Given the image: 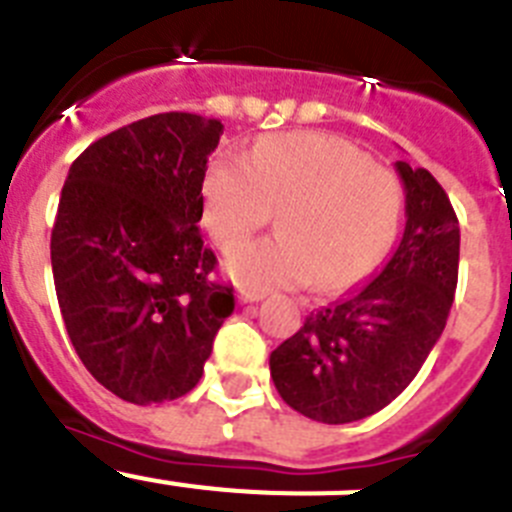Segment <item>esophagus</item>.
I'll list each match as a JSON object with an SVG mask.
<instances>
[{
    "label": "esophagus",
    "instance_id": "esophagus-1",
    "mask_svg": "<svg viewBox=\"0 0 512 512\" xmlns=\"http://www.w3.org/2000/svg\"><path fill=\"white\" fill-rule=\"evenodd\" d=\"M238 300H241V302H259V300H264V292H253V289H238Z\"/></svg>",
    "mask_w": 512,
    "mask_h": 512
}]
</instances>
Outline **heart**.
<instances>
[{
	"mask_svg": "<svg viewBox=\"0 0 512 512\" xmlns=\"http://www.w3.org/2000/svg\"><path fill=\"white\" fill-rule=\"evenodd\" d=\"M280 212V235L228 256L253 292L354 287L387 256L402 217V184L346 140L292 133L261 140L251 158L220 153L202 182V223L225 251Z\"/></svg>",
	"mask_w": 512,
	"mask_h": 512,
	"instance_id": "1",
	"label": "heart"
}]
</instances>
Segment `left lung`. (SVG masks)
<instances>
[{
    "label": "left lung",
    "instance_id": "1",
    "mask_svg": "<svg viewBox=\"0 0 512 512\" xmlns=\"http://www.w3.org/2000/svg\"><path fill=\"white\" fill-rule=\"evenodd\" d=\"M405 233L377 277L320 307L271 351V379L305 418L341 425L387 408L446 328L459 279V220L431 171L397 161Z\"/></svg>",
    "mask_w": 512,
    "mask_h": 512
}]
</instances>
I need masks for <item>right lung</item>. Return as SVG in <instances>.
Masks as SVG:
<instances>
[{
    "instance_id": "right-lung-1",
    "label": "right lung",
    "mask_w": 512,
    "mask_h": 512,
    "mask_svg": "<svg viewBox=\"0 0 512 512\" xmlns=\"http://www.w3.org/2000/svg\"><path fill=\"white\" fill-rule=\"evenodd\" d=\"M223 122L164 112L94 140L71 164L51 233L58 307L76 354L133 405L187 395L233 312L212 279L202 182Z\"/></svg>"
}]
</instances>
